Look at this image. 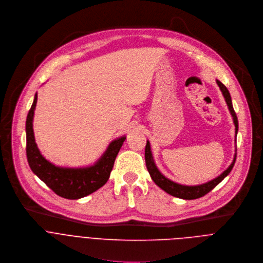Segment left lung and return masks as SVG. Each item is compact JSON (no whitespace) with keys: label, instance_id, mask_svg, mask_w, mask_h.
Instances as JSON below:
<instances>
[{"label":"left lung","instance_id":"8db88e82","mask_svg":"<svg viewBox=\"0 0 263 263\" xmlns=\"http://www.w3.org/2000/svg\"><path fill=\"white\" fill-rule=\"evenodd\" d=\"M217 84L219 85L225 100L227 102V106L229 108V111L233 117V121H234V125H235V134H237L238 130V121H237V116L234 112L233 106H232V101H231V96L230 93L228 91V89L226 88V86L224 84H222L220 81L217 80ZM236 160V155L234 156V160L232 162V164L229 166V168L224 171L219 177L215 178L212 181H208L204 184H200V185H194V186H189V185H182L176 182H173L172 180L166 178L160 171L159 169L156 168L153 159H152V154H151V150H150V144L147 141L146 147H145V162H146V167L147 170L152 178V180L155 182L156 185H159L162 190H164L165 192H167L168 194L180 198V199H185V200H193V199H198L200 197L205 196L207 193L211 192L213 189H215L232 170L234 163Z\"/></svg>","mask_w":263,"mask_h":263}]
</instances>
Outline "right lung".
Wrapping results in <instances>:
<instances>
[{
    "mask_svg": "<svg viewBox=\"0 0 263 263\" xmlns=\"http://www.w3.org/2000/svg\"><path fill=\"white\" fill-rule=\"evenodd\" d=\"M36 102L37 94H35L26 121L27 159L34 174L58 196L70 200L88 196L106 184L113 169L116 156L126 138L121 137L113 141L94 166L77 169L57 167L44 159L35 143L33 116Z\"/></svg>",
    "mask_w": 263,
    "mask_h": 263,
    "instance_id": "add662e5",
    "label": "right lung"
}]
</instances>
